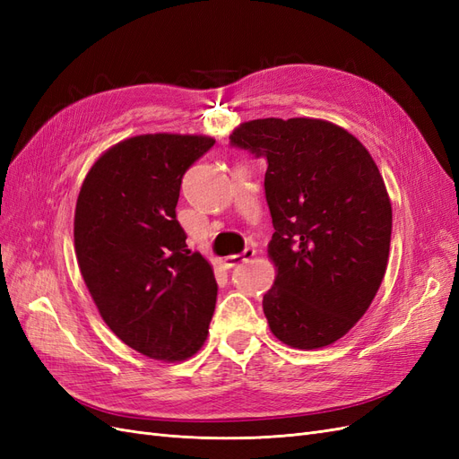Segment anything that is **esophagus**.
I'll list each match as a JSON object with an SVG mask.
<instances>
[{"mask_svg": "<svg viewBox=\"0 0 459 459\" xmlns=\"http://www.w3.org/2000/svg\"><path fill=\"white\" fill-rule=\"evenodd\" d=\"M255 255H256V251L255 248H245V251L241 253V255H231V256H228V258H224V264L228 268H233V266H239V264H243V262H248V260H253L255 258Z\"/></svg>", "mask_w": 459, "mask_h": 459, "instance_id": "esophagus-1", "label": "esophagus"}]
</instances>
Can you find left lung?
Here are the masks:
<instances>
[{"instance_id": "left-lung-1", "label": "left lung", "mask_w": 459, "mask_h": 459, "mask_svg": "<svg viewBox=\"0 0 459 459\" xmlns=\"http://www.w3.org/2000/svg\"><path fill=\"white\" fill-rule=\"evenodd\" d=\"M230 140L268 160L270 331L290 349H324L356 325L385 277L393 206L383 176L351 132L322 118L248 120Z\"/></svg>"}]
</instances>
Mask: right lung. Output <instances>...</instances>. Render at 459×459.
Returning a JSON list of instances; mask_svg holds the SVG:
<instances>
[{
    "label": "right lung",
    "instance_id": "right-lung-1",
    "mask_svg": "<svg viewBox=\"0 0 459 459\" xmlns=\"http://www.w3.org/2000/svg\"><path fill=\"white\" fill-rule=\"evenodd\" d=\"M208 135L143 134L108 147L80 187L74 251L103 322L140 354L184 362L206 341L218 285L176 220L182 178Z\"/></svg>",
    "mask_w": 459,
    "mask_h": 459
}]
</instances>
